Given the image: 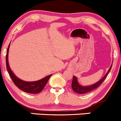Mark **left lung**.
<instances>
[{"instance_id":"obj_1","label":"left lung","mask_w":121,"mask_h":121,"mask_svg":"<svg viewBox=\"0 0 121 121\" xmlns=\"http://www.w3.org/2000/svg\"><path fill=\"white\" fill-rule=\"evenodd\" d=\"M111 67H112V65H111V67H110V69H109L108 71H107L106 74L105 75V76H104L100 80V81L97 82L96 83L93 84V85H90V86H82L81 85H80L79 83L78 82L77 78L76 77L73 76V80H72V83H71V87H72L73 90L77 93H80V94H84V93H88V92L92 91H93V89H95L96 88H97L99 86H100V85H101V84H102L103 82L104 81V80L106 79V77H107L108 74V73L110 72V70H111Z\"/></svg>"}]
</instances>
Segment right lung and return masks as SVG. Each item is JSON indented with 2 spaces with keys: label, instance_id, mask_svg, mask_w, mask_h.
Segmentation results:
<instances>
[{
  "label": "right lung",
  "instance_id": "add662e5",
  "mask_svg": "<svg viewBox=\"0 0 121 121\" xmlns=\"http://www.w3.org/2000/svg\"><path fill=\"white\" fill-rule=\"evenodd\" d=\"M10 44L9 45L8 48H7V54H6V67H7V70L8 71L9 75H10L12 81H13L15 85L19 89L23 91L24 92L29 93H39V92H41L44 89V88L45 87L47 82L48 81L49 79H50L51 76H52V74L47 76V77H45L43 78L36 81L27 82L20 80L17 77L15 76V75L13 73V71H11V70L10 69V66H9L8 61V54Z\"/></svg>",
  "mask_w": 121,
  "mask_h": 121
}]
</instances>
